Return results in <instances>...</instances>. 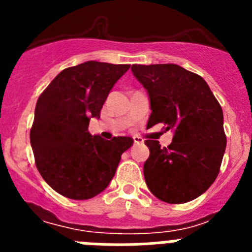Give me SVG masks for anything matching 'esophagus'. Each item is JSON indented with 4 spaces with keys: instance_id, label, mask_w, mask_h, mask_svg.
<instances>
[{
    "instance_id": "34e87169",
    "label": "esophagus",
    "mask_w": 252,
    "mask_h": 252,
    "mask_svg": "<svg viewBox=\"0 0 252 252\" xmlns=\"http://www.w3.org/2000/svg\"><path fill=\"white\" fill-rule=\"evenodd\" d=\"M133 142H135L136 145H140V144H144V140L140 136H133Z\"/></svg>"
}]
</instances>
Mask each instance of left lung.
<instances>
[{"label": "left lung", "mask_w": 252, "mask_h": 252, "mask_svg": "<svg viewBox=\"0 0 252 252\" xmlns=\"http://www.w3.org/2000/svg\"><path fill=\"white\" fill-rule=\"evenodd\" d=\"M148 91V127L164 124L174 136L168 148L146 140L144 177L154 195L179 204L203 194L217 178L226 150L223 112L201 75L177 64L131 66Z\"/></svg>", "instance_id": "1"}]
</instances>
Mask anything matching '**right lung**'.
I'll list each match as a JSON object with an SVG mask.
<instances>
[{
    "mask_svg": "<svg viewBox=\"0 0 252 252\" xmlns=\"http://www.w3.org/2000/svg\"><path fill=\"white\" fill-rule=\"evenodd\" d=\"M130 64L90 60L59 73L40 94L30 130L36 168L55 192L83 201L103 192L115 177L121 155L133 140H104L88 131Z\"/></svg>",
    "mask_w": 252,
    "mask_h": 252,
    "instance_id": "right-lung-1",
    "label": "right lung"
}]
</instances>
